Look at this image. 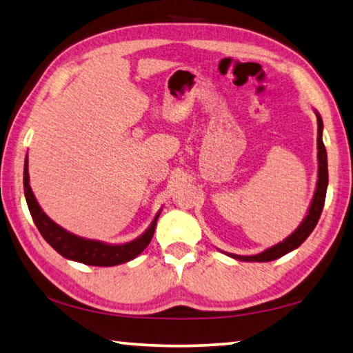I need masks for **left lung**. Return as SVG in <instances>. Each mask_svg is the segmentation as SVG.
Wrapping results in <instances>:
<instances>
[{
    "label": "left lung",
    "mask_w": 353,
    "mask_h": 353,
    "mask_svg": "<svg viewBox=\"0 0 353 353\" xmlns=\"http://www.w3.org/2000/svg\"><path fill=\"white\" fill-rule=\"evenodd\" d=\"M317 121H319V137H317V146H319V181H317V190H315V195L312 199L311 208H309L307 216L305 221L301 222V225L294 232L290 237H286L283 242L277 243V245L268 248L261 254L256 256H237V254H230L232 257L237 259V261H245V262H270L276 261V259L285 256L290 251L296 250L300 247L301 243L306 241V237L312 233V230L317 225L320 219V214L323 210V205H325L326 199V189H327V154L325 143L321 139L323 132V120L317 114Z\"/></svg>",
    "instance_id": "left-lung-1"
}]
</instances>
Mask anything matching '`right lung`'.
<instances>
[{
    "label": "right lung",
    "instance_id": "1",
    "mask_svg": "<svg viewBox=\"0 0 353 353\" xmlns=\"http://www.w3.org/2000/svg\"><path fill=\"white\" fill-rule=\"evenodd\" d=\"M24 193L28 210H30V214L34 221V225L38 227L39 233L50 245H52L61 256L85 265H92V267H112V265L132 261V259L139 256L141 251L149 245V242L152 241L157 219L160 216V213H158L155 219L152 221V224L146 230V233L140 236L139 239L125 243V245H108V243L82 239V237L68 233L67 230H63L57 224H54V222L42 212V208L39 207L38 201H36L30 189V184H28L27 158L24 163Z\"/></svg>",
    "mask_w": 353,
    "mask_h": 353
}]
</instances>
